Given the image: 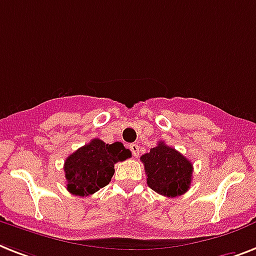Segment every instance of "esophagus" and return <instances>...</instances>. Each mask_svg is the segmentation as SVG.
Returning a JSON list of instances; mask_svg holds the SVG:
<instances>
[{"label":"esophagus","instance_id":"1","mask_svg":"<svg viewBox=\"0 0 256 256\" xmlns=\"http://www.w3.org/2000/svg\"><path fill=\"white\" fill-rule=\"evenodd\" d=\"M130 152H132V154L134 156V157H138V153H140V148H138V145H137V144H130Z\"/></svg>","mask_w":256,"mask_h":256}]
</instances>
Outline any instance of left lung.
I'll return each instance as SVG.
<instances>
[{
    "mask_svg": "<svg viewBox=\"0 0 256 256\" xmlns=\"http://www.w3.org/2000/svg\"><path fill=\"white\" fill-rule=\"evenodd\" d=\"M140 160L145 166L148 186L153 191L168 198L180 196L188 191L194 168L174 148L161 141Z\"/></svg>",
    "mask_w": 256,
    "mask_h": 256,
    "instance_id": "obj_1",
    "label": "left lung"
}]
</instances>
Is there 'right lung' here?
<instances>
[{
    "mask_svg": "<svg viewBox=\"0 0 256 256\" xmlns=\"http://www.w3.org/2000/svg\"><path fill=\"white\" fill-rule=\"evenodd\" d=\"M130 156L122 142L110 145L94 138L66 158V190L77 196L92 195L111 182L116 162L126 161Z\"/></svg>",
    "mask_w": 256,
    "mask_h": 256,
    "instance_id": "right-lung-1",
    "label": "right lung"
}]
</instances>
